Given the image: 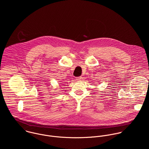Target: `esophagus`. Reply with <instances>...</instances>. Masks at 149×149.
Listing matches in <instances>:
<instances>
[{"label":"esophagus","instance_id":"34e87169","mask_svg":"<svg viewBox=\"0 0 149 149\" xmlns=\"http://www.w3.org/2000/svg\"><path fill=\"white\" fill-rule=\"evenodd\" d=\"M81 79H82V77H78L76 78V80H77V81H81Z\"/></svg>","mask_w":149,"mask_h":149}]
</instances>
